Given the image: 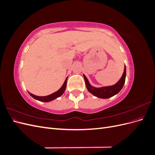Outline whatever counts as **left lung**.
Listing matches in <instances>:
<instances>
[{"instance_id": "1", "label": "left lung", "mask_w": 155, "mask_h": 155, "mask_svg": "<svg viewBox=\"0 0 155 155\" xmlns=\"http://www.w3.org/2000/svg\"><path fill=\"white\" fill-rule=\"evenodd\" d=\"M84 79H85V84L87 90L91 92L94 96H95L97 97L103 98V99H107L109 98L112 96H113L117 94L123 88L124 85L125 81V77H126V68L125 65L124 72L123 73L122 76L120 78V80L117 82L115 85L112 86L108 87H103L100 88H96L92 87L90 83H89L87 77L83 74Z\"/></svg>"}]
</instances>
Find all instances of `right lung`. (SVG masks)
<instances>
[{
    "label": "right lung",
    "instance_id": "obj_1",
    "mask_svg": "<svg viewBox=\"0 0 155 155\" xmlns=\"http://www.w3.org/2000/svg\"><path fill=\"white\" fill-rule=\"evenodd\" d=\"M67 78H66V79H65V81L63 83V85H62V87H61L59 90L58 91H56L55 92L51 94L50 95H48V96H35L34 94H32L31 93L29 92V94L32 97H34V99L38 100V101H43V102H49V101H52L55 99H56V98H58V97L61 96L64 93L65 89H66V87H67Z\"/></svg>",
    "mask_w": 155,
    "mask_h": 155
}]
</instances>
